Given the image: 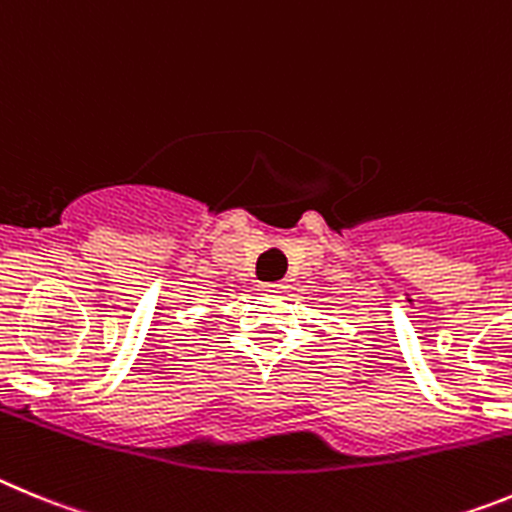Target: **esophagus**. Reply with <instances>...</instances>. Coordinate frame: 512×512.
<instances>
[{"mask_svg": "<svg viewBox=\"0 0 512 512\" xmlns=\"http://www.w3.org/2000/svg\"><path fill=\"white\" fill-rule=\"evenodd\" d=\"M262 290H265V293H283V290H285V283H270V285H262Z\"/></svg>", "mask_w": 512, "mask_h": 512, "instance_id": "obj_1", "label": "esophagus"}]
</instances>
